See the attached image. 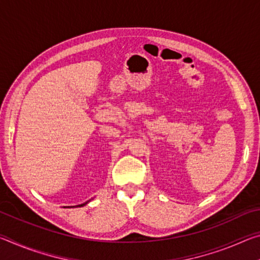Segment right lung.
I'll use <instances>...</instances> for the list:
<instances>
[{
	"label": "right lung",
	"instance_id": "obj_1",
	"mask_svg": "<svg viewBox=\"0 0 260 260\" xmlns=\"http://www.w3.org/2000/svg\"><path fill=\"white\" fill-rule=\"evenodd\" d=\"M89 202H90V201H87L86 203H83V204H79V205H74V206H70V208H81V206L88 204V203H89Z\"/></svg>",
	"mask_w": 260,
	"mask_h": 260
}]
</instances>
